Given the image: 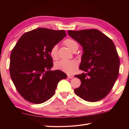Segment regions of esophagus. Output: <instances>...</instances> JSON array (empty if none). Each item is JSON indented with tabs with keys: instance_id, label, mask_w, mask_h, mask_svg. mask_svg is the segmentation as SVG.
Masks as SVG:
<instances>
[{
	"instance_id": "esophagus-1",
	"label": "esophagus",
	"mask_w": 129,
	"mask_h": 129,
	"mask_svg": "<svg viewBox=\"0 0 129 129\" xmlns=\"http://www.w3.org/2000/svg\"><path fill=\"white\" fill-rule=\"evenodd\" d=\"M73 77H74V76H73V75H68V78L69 79H72V78H73Z\"/></svg>"
}]
</instances>
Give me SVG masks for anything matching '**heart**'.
I'll list each match as a JSON object with an SVG mask.
<instances>
[{"label": "heart", "instance_id": "heart-1", "mask_svg": "<svg viewBox=\"0 0 129 129\" xmlns=\"http://www.w3.org/2000/svg\"><path fill=\"white\" fill-rule=\"evenodd\" d=\"M64 44L67 47L73 52L76 49H78L79 47L78 43L75 40L72 39H66L64 42ZM49 54H50V55L52 59L53 60H56L58 57V56H57V46L54 45L50 49ZM55 67L57 69L61 70L65 73L71 74L77 69L78 63L75 60H62L57 62Z\"/></svg>", "mask_w": 129, "mask_h": 129}]
</instances>
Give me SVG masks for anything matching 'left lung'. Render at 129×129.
Masks as SVG:
<instances>
[{
    "label": "left lung",
    "mask_w": 129,
    "mask_h": 129,
    "mask_svg": "<svg viewBox=\"0 0 129 129\" xmlns=\"http://www.w3.org/2000/svg\"><path fill=\"white\" fill-rule=\"evenodd\" d=\"M68 33L83 49L79 69L85 73L75 75L81 80L75 93L90 102L103 99L119 75L120 59L113 42L97 29L69 30Z\"/></svg>",
    "instance_id": "left-lung-1"
}]
</instances>
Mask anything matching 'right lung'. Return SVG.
I'll list each match as a JSON object with an SVG mask.
<instances>
[{
    "mask_svg": "<svg viewBox=\"0 0 129 129\" xmlns=\"http://www.w3.org/2000/svg\"><path fill=\"white\" fill-rule=\"evenodd\" d=\"M64 30L39 28L20 37L10 54V74L18 92L24 99L42 104L54 95L60 80L67 75L50 70L53 66L49 52L65 37Z\"/></svg>",
    "mask_w": 129,
    "mask_h": 129,
    "instance_id": "1",
    "label": "right lung"
}]
</instances>
